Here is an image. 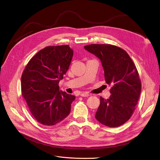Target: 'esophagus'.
I'll return each instance as SVG.
<instances>
[{
  "instance_id": "34e87169",
  "label": "esophagus",
  "mask_w": 160,
  "mask_h": 160,
  "mask_svg": "<svg viewBox=\"0 0 160 160\" xmlns=\"http://www.w3.org/2000/svg\"><path fill=\"white\" fill-rule=\"evenodd\" d=\"M80 96L82 97H88L90 96V94L87 92H82L80 94Z\"/></svg>"
}]
</instances>
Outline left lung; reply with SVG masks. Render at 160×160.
Masks as SVG:
<instances>
[{
  "label": "left lung",
  "mask_w": 160,
  "mask_h": 160,
  "mask_svg": "<svg viewBox=\"0 0 160 160\" xmlns=\"http://www.w3.org/2000/svg\"><path fill=\"white\" fill-rule=\"evenodd\" d=\"M84 48L100 59L106 82L112 85L109 99L100 98L95 117L109 127H119L130 119L139 101L141 82L138 72L127 52L115 45L91 44Z\"/></svg>",
  "instance_id": "8db88e82"
}]
</instances>
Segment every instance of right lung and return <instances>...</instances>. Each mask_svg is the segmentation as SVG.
I'll return each mask as SVG.
<instances>
[{"mask_svg": "<svg viewBox=\"0 0 160 160\" xmlns=\"http://www.w3.org/2000/svg\"><path fill=\"white\" fill-rule=\"evenodd\" d=\"M73 51L70 45L49 46L28 62L21 76V92L35 119L52 126L71 111L75 96L59 90V82L70 65Z\"/></svg>", "mask_w": 160, "mask_h": 160, "instance_id": "obj_1", "label": "right lung"}]
</instances>
